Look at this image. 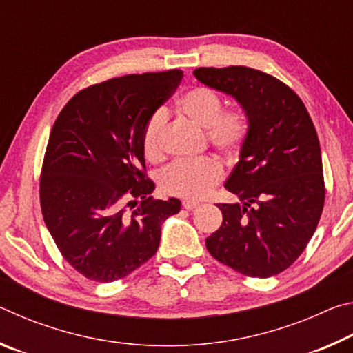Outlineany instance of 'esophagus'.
<instances>
[{
	"mask_svg": "<svg viewBox=\"0 0 353 353\" xmlns=\"http://www.w3.org/2000/svg\"><path fill=\"white\" fill-rule=\"evenodd\" d=\"M201 204L199 202L196 201H183L182 202V207L185 208V210H194V208H198Z\"/></svg>",
	"mask_w": 353,
	"mask_h": 353,
	"instance_id": "34e87169",
	"label": "esophagus"
}]
</instances>
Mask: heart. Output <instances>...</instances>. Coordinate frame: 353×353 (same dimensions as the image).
<instances>
[{
    "instance_id": "b5f03b06",
    "label": "heart",
    "mask_w": 353,
    "mask_h": 353,
    "mask_svg": "<svg viewBox=\"0 0 353 353\" xmlns=\"http://www.w3.org/2000/svg\"><path fill=\"white\" fill-rule=\"evenodd\" d=\"M185 115L207 129L208 141L221 152L234 154L248 134V117L240 109L223 110L224 103L218 92L208 87H196L179 98ZM168 121L166 109H157L143 128L141 146L145 155L155 162L163 157V130ZM223 179V168L213 159L177 160L162 174L166 193L185 199H201Z\"/></svg>"
}]
</instances>
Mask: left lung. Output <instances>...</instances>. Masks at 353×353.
I'll return each instance as SVG.
<instances>
[{
	"mask_svg": "<svg viewBox=\"0 0 353 353\" xmlns=\"http://www.w3.org/2000/svg\"><path fill=\"white\" fill-rule=\"evenodd\" d=\"M196 79L229 94L248 117L240 159L225 182L234 204L208 252L243 276L266 279L303 252L319 223L325 188L318 134L305 105L276 77L248 67L198 68Z\"/></svg>",
	"mask_w": 353,
	"mask_h": 353,
	"instance_id": "8db88e82",
	"label": "left lung"
}]
</instances>
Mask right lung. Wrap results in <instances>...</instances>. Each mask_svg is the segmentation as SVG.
<instances>
[{"label":"right lung","mask_w":353,"mask_h":353,"mask_svg":"<svg viewBox=\"0 0 353 353\" xmlns=\"http://www.w3.org/2000/svg\"><path fill=\"white\" fill-rule=\"evenodd\" d=\"M182 77L170 70L97 83L76 93L51 129L41 213L63 259L87 279L129 276L157 252L163 221L181 210L176 198L149 196L141 132Z\"/></svg>","instance_id":"add662e5"}]
</instances>
